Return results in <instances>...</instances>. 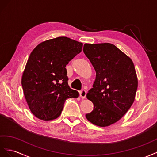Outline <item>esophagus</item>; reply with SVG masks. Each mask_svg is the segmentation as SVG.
Listing matches in <instances>:
<instances>
[{
  "label": "esophagus",
  "mask_w": 157,
  "mask_h": 157,
  "mask_svg": "<svg viewBox=\"0 0 157 157\" xmlns=\"http://www.w3.org/2000/svg\"><path fill=\"white\" fill-rule=\"evenodd\" d=\"M86 95H87V91L86 90H84V89H83V90H82L81 91L79 92V96H80V97H82L83 98H86Z\"/></svg>",
  "instance_id": "esophagus-1"
}]
</instances>
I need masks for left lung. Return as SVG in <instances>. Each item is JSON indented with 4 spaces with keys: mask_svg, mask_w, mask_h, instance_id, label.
I'll use <instances>...</instances> for the list:
<instances>
[{
    "mask_svg": "<svg viewBox=\"0 0 157 157\" xmlns=\"http://www.w3.org/2000/svg\"><path fill=\"white\" fill-rule=\"evenodd\" d=\"M83 50L96 71L93 88L87 94L94 108L86 116L96 126H109L122 118L135 100V67L130 58L111 43H86Z\"/></svg>",
    "mask_w": 157,
    "mask_h": 157,
    "instance_id": "left-lung-1",
    "label": "left lung"
}]
</instances>
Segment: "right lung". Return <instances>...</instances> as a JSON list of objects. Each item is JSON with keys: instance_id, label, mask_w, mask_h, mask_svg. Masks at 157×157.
I'll return each mask as SVG.
<instances>
[{"instance_id": "obj_1", "label": "right lung", "mask_w": 157, "mask_h": 157, "mask_svg": "<svg viewBox=\"0 0 157 157\" xmlns=\"http://www.w3.org/2000/svg\"><path fill=\"white\" fill-rule=\"evenodd\" d=\"M82 47V43L59 37L41 43L31 52L21 86L31 112L39 119L57 118L67 98L79 97L68 86L66 66Z\"/></svg>"}]
</instances>
